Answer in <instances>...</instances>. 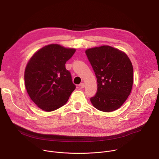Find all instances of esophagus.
I'll return each instance as SVG.
<instances>
[{"mask_svg": "<svg viewBox=\"0 0 159 159\" xmlns=\"http://www.w3.org/2000/svg\"><path fill=\"white\" fill-rule=\"evenodd\" d=\"M80 87L81 88H84V87H85V84H84V83H82V84H80Z\"/></svg>", "mask_w": 159, "mask_h": 159, "instance_id": "obj_1", "label": "esophagus"}]
</instances>
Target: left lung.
Segmentation results:
<instances>
[{"label":"left lung","instance_id":"obj_1","mask_svg":"<svg viewBox=\"0 0 159 159\" xmlns=\"http://www.w3.org/2000/svg\"><path fill=\"white\" fill-rule=\"evenodd\" d=\"M85 54L98 82L97 93L90 102L103 112L118 109L127 99L133 86V68L129 58L123 52L107 45L87 49Z\"/></svg>","mask_w":159,"mask_h":159}]
</instances>
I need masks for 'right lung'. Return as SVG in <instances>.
<instances>
[{
	"label": "right lung",
	"mask_w": 159,
	"mask_h": 159,
	"mask_svg": "<svg viewBox=\"0 0 159 159\" xmlns=\"http://www.w3.org/2000/svg\"><path fill=\"white\" fill-rule=\"evenodd\" d=\"M75 49L51 44L37 51L25 69L27 93L38 107L47 112L55 111L66 104L75 89L65 63Z\"/></svg>",
	"instance_id": "obj_1"
}]
</instances>
